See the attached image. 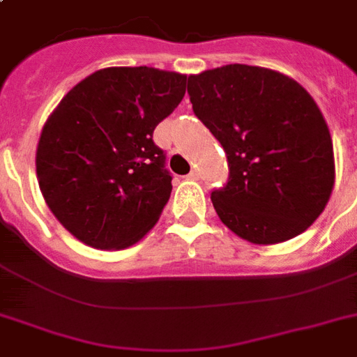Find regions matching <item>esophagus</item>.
Wrapping results in <instances>:
<instances>
[{"instance_id": "obj_1", "label": "esophagus", "mask_w": 357, "mask_h": 357, "mask_svg": "<svg viewBox=\"0 0 357 357\" xmlns=\"http://www.w3.org/2000/svg\"><path fill=\"white\" fill-rule=\"evenodd\" d=\"M200 178V174H198V170H190L189 174H187V179H198Z\"/></svg>"}]
</instances>
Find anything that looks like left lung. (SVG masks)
I'll use <instances>...</instances> for the list:
<instances>
[{"label": "left lung", "mask_w": 357, "mask_h": 357, "mask_svg": "<svg viewBox=\"0 0 357 357\" xmlns=\"http://www.w3.org/2000/svg\"><path fill=\"white\" fill-rule=\"evenodd\" d=\"M192 111L228 157L213 206L254 244L296 237L324 211L335 179L330 129L304 86L274 70L226 64L189 75Z\"/></svg>", "instance_id": "8db88e82"}]
</instances>
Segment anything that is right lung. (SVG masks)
Instances as JSON below:
<instances>
[{
	"mask_svg": "<svg viewBox=\"0 0 357 357\" xmlns=\"http://www.w3.org/2000/svg\"><path fill=\"white\" fill-rule=\"evenodd\" d=\"M187 75L148 66L98 70L42 128L36 178L57 220L81 243L122 250L167 206L172 176L153 129L185 96Z\"/></svg>",
	"mask_w": 357,
	"mask_h": 357,
	"instance_id": "add662e5",
	"label": "right lung"
}]
</instances>
